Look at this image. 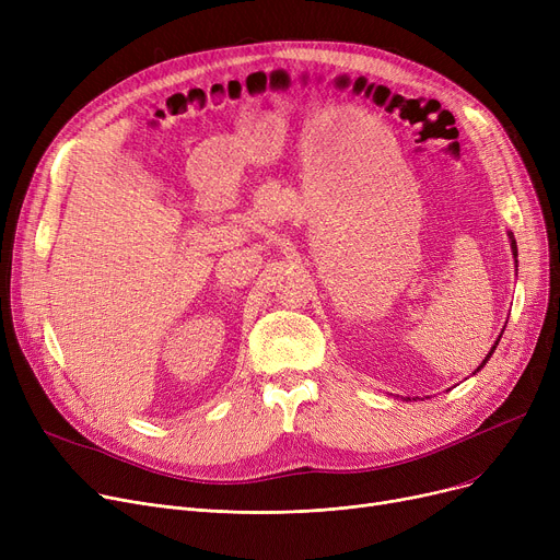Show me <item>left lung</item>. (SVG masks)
<instances>
[{
	"label": "left lung",
	"mask_w": 560,
	"mask_h": 560,
	"mask_svg": "<svg viewBox=\"0 0 560 560\" xmlns=\"http://www.w3.org/2000/svg\"><path fill=\"white\" fill-rule=\"evenodd\" d=\"M509 238H511V252H513V258H515V270H517V243H515V238H513V233H511V231H509ZM502 334H504V331H502ZM499 338H502V336H499ZM499 338L494 340L492 349L488 351V354H486V359L481 361V365H479V368H477V370H475L472 374H477V372H479V370H481V368H483V365H486V363L490 361V357H492V351H494V349H497V345H499ZM416 399H418V397H416ZM406 401H410V397H406Z\"/></svg>",
	"instance_id": "left-lung-1"
}]
</instances>
